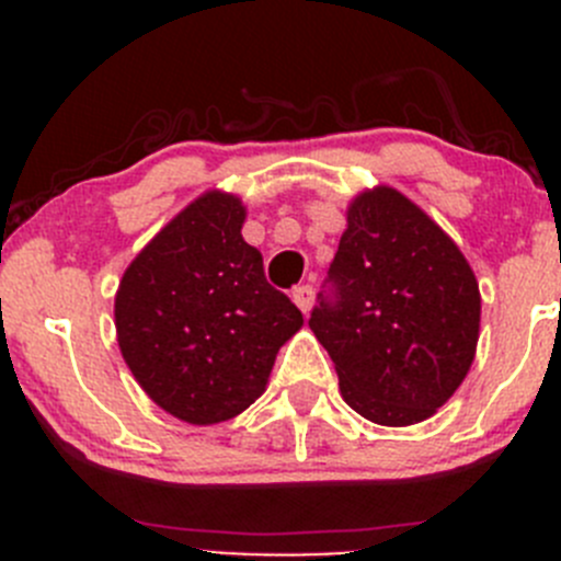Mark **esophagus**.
Wrapping results in <instances>:
<instances>
[{
	"mask_svg": "<svg viewBox=\"0 0 561 561\" xmlns=\"http://www.w3.org/2000/svg\"><path fill=\"white\" fill-rule=\"evenodd\" d=\"M293 301H296V307L301 309L304 314L309 312V309H312V301H314V290L309 285H301V287H296V290H293Z\"/></svg>",
	"mask_w": 561,
	"mask_h": 561,
	"instance_id": "34e87169",
	"label": "esophagus"
}]
</instances>
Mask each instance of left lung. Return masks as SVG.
<instances>
[{
	"label": "left lung",
	"mask_w": 561,
	"mask_h": 561,
	"mask_svg": "<svg viewBox=\"0 0 561 561\" xmlns=\"http://www.w3.org/2000/svg\"><path fill=\"white\" fill-rule=\"evenodd\" d=\"M336 301L309 328L328 350L342 399L366 421L412 426L467 377L480 290L456 241L393 186L358 192L328 271Z\"/></svg>",
	"instance_id": "8db88e82"
}]
</instances>
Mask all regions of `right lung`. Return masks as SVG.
Wrapping results in <instances>:
<instances>
[{
	"label": "right lung",
	"mask_w": 561,
	"mask_h": 561,
	"mask_svg": "<svg viewBox=\"0 0 561 561\" xmlns=\"http://www.w3.org/2000/svg\"><path fill=\"white\" fill-rule=\"evenodd\" d=\"M244 222L239 195L203 192L135 254L113 301L124 364L157 407L192 426L230 421L260 399L276 353L304 325L265 282Z\"/></svg>",
	"instance_id": "1"
}]
</instances>
